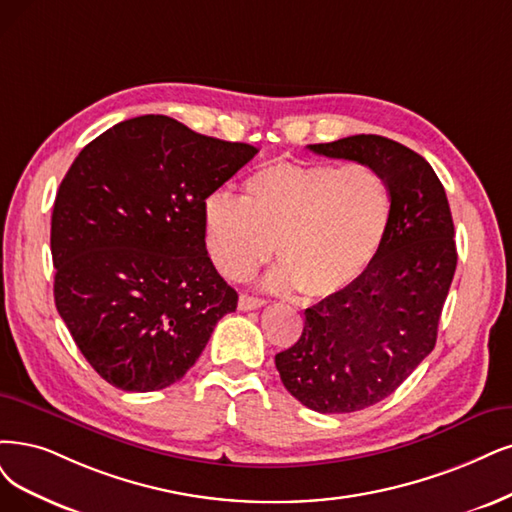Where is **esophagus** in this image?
Wrapping results in <instances>:
<instances>
[{
	"mask_svg": "<svg viewBox=\"0 0 512 512\" xmlns=\"http://www.w3.org/2000/svg\"><path fill=\"white\" fill-rule=\"evenodd\" d=\"M261 306H266V299H261V297H253V295H240V299H238V308L240 310H257V308H261Z\"/></svg>",
	"mask_w": 512,
	"mask_h": 512,
	"instance_id": "obj_1",
	"label": "esophagus"
}]
</instances>
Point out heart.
<instances>
[{"instance_id":"obj_1","label":"heart","mask_w":512,"mask_h":512,"mask_svg":"<svg viewBox=\"0 0 512 512\" xmlns=\"http://www.w3.org/2000/svg\"><path fill=\"white\" fill-rule=\"evenodd\" d=\"M394 217L392 189L371 164L274 162L242 183V200L211 194L202 204L206 251L217 270L242 280L276 246V289L320 299L348 289L382 253Z\"/></svg>"}]
</instances>
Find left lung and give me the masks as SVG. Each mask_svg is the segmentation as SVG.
Instances as JSON below:
<instances>
[{"label": "left lung", "instance_id": "1", "mask_svg": "<svg viewBox=\"0 0 512 512\" xmlns=\"http://www.w3.org/2000/svg\"><path fill=\"white\" fill-rule=\"evenodd\" d=\"M308 149L375 166L394 198L390 234L373 266L308 308L297 344L276 354L280 380L301 405L352 413L384 401L437 344L458 263L453 219L437 173L401 143L354 135Z\"/></svg>", "mask_w": 512, "mask_h": 512}]
</instances>
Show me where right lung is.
Segmentation results:
<instances>
[{
  "label": "right lung",
  "instance_id": "obj_1",
  "mask_svg": "<svg viewBox=\"0 0 512 512\" xmlns=\"http://www.w3.org/2000/svg\"><path fill=\"white\" fill-rule=\"evenodd\" d=\"M257 147L166 116L90 141L54 200V304L86 361L126 392L162 390L194 367L238 293L206 251L202 204Z\"/></svg>",
  "mask_w": 512,
  "mask_h": 512
}]
</instances>
